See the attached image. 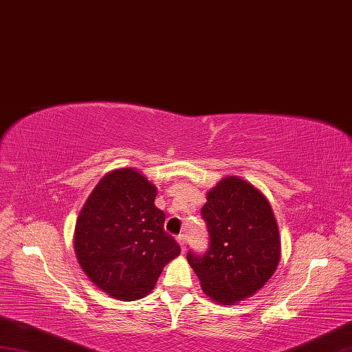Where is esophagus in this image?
Here are the masks:
<instances>
[{
	"label": "esophagus",
	"mask_w": 352,
	"mask_h": 352,
	"mask_svg": "<svg viewBox=\"0 0 352 352\" xmlns=\"http://www.w3.org/2000/svg\"><path fill=\"white\" fill-rule=\"evenodd\" d=\"M177 243L181 245V248H182V253H185V247H187V236H184V234H179L177 236Z\"/></svg>",
	"instance_id": "obj_1"
}]
</instances>
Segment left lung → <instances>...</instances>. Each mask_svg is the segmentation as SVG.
<instances>
[{
  "instance_id": "left-lung-1",
  "label": "left lung",
  "mask_w": 352,
  "mask_h": 352,
  "mask_svg": "<svg viewBox=\"0 0 352 352\" xmlns=\"http://www.w3.org/2000/svg\"><path fill=\"white\" fill-rule=\"evenodd\" d=\"M210 243L187 261L204 293L219 305H234L261 289L280 261L279 228L268 199L237 176L223 177L202 207Z\"/></svg>"
}]
</instances>
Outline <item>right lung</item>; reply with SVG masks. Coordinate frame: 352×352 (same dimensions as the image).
<instances>
[{
	"mask_svg": "<svg viewBox=\"0 0 352 352\" xmlns=\"http://www.w3.org/2000/svg\"><path fill=\"white\" fill-rule=\"evenodd\" d=\"M156 195L139 171L119 168L98 182L79 211L76 258L89 279L113 299H142L165 265L181 254L175 237L164 231Z\"/></svg>",
	"mask_w": 352,
	"mask_h": 352,
	"instance_id": "obj_1",
	"label": "right lung"
}]
</instances>
